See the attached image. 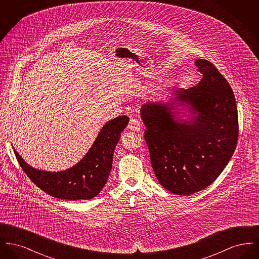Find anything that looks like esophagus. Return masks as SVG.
<instances>
[{"label":"esophagus","instance_id":"esophagus-1","mask_svg":"<svg viewBox=\"0 0 259 259\" xmlns=\"http://www.w3.org/2000/svg\"><path fill=\"white\" fill-rule=\"evenodd\" d=\"M128 128L132 131H135V132H139L141 130V122L137 119V118H130V121L128 124Z\"/></svg>","mask_w":259,"mask_h":259}]
</instances>
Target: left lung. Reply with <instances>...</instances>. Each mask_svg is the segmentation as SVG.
Here are the masks:
<instances>
[{
    "label": "left lung",
    "instance_id": "left-lung-1",
    "mask_svg": "<svg viewBox=\"0 0 259 259\" xmlns=\"http://www.w3.org/2000/svg\"><path fill=\"white\" fill-rule=\"evenodd\" d=\"M195 64L203 74L201 81L175 97L190 105L197 113L194 119L175 120V109L167 104H146L141 109L152 169L159 184L178 195H190L212 184L231 159L239 136L232 88L212 63L198 59Z\"/></svg>",
    "mask_w": 259,
    "mask_h": 259
}]
</instances>
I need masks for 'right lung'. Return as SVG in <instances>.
Returning a JSON list of instances; mask_svg holds the SVG:
<instances>
[{"label": "right lung", "mask_w": 259, "mask_h": 259, "mask_svg": "<svg viewBox=\"0 0 259 259\" xmlns=\"http://www.w3.org/2000/svg\"><path fill=\"white\" fill-rule=\"evenodd\" d=\"M129 117L120 115L105 124L87 155L74 167L58 172L32 168L14 149L27 177L42 191L63 200H88L97 196L106 185L112 167L113 150Z\"/></svg>", "instance_id": "1"}]
</instances>
